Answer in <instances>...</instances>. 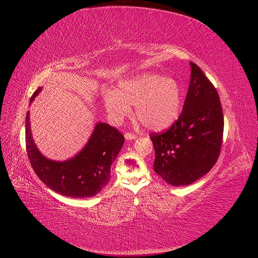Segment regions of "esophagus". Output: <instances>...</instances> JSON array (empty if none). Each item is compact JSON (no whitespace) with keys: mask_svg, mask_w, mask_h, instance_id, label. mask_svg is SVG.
Returning <instances> with one entry per match:
<instances>
[{"mask_svg":"<svg viewBox=\"0 0 258 258\" xmlns=\"http://www.w3.org/2000/svg\"><path fill=\"white\" fill-rule=\"evenodd\" d=\"M125 138H126V140H135L136 138H138V135L134 133H131V132H126Z\"/></svg>","mask_w":258,"mask_h":258,"instance_id":"obj_1","label":"esophagus"}]
</instances>
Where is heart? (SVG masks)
Segmentation results:
<instances>
[{
	"instance_id": "heart-1",
	"label": "heart",
	"mask_w": 258,
	"mask_h": 258,
	"mask_svg": "<svg viewBox=\"0 0 258 258\" xmlns=\"http://www.w3.org/2000/svg\"><path fill=\"white\" fill-rule=\"evenodd\" d=\"M183 94L179 83L157 74H144L118 84L116 92L106 93L105 108L115 123L130 115L135 106V118L150 130L170 127L178 118Z\"/></svg>"
}]
</instances>
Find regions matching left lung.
Masks as SVG:
<instances>
[{
    "label": "left lung",
    "instance_id": "obj_1",
    "mask_svg": "<svg viewBox=\"0 0 258 258\" xmlns=\"http://www.w3.org/2000/svg\"><path fill=\"white\" fill-rule=\"evenodd\" d=\"M191 73L182 112L163 132L150 139L155 149L154 171L172 185H188L210 171L223 143L224 116L219 94L202 70Z\"/></svg>",
    "mask_w": 258,
    "mask_h": 258
}]
</instances>
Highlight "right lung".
<instances>
[{
  "label": "right lung",
  "mask_w": 258,
  "mask_h": 258,
  "mask_svg": "<svg viewBox=\"0 0 258 258\" xmlns=\"http://www.w3.org/2000/svg\"><path fill=\"white\" fill-rule=\"evenodd\" d=\"M41 87L31 97L33 101ZM29 111L26 115V150L28 158L38 178L56 192L71 198H89L100 192L111 177L112 162L122 149L125 139L116 128L98 123L92 138L79 154L58 162L43 157L30 131Z\"/></svg>",
  "instance_id": "1"
}]
</instances>
